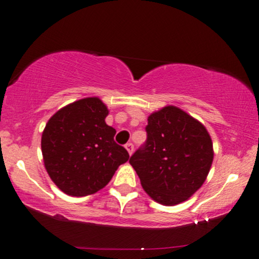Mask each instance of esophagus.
I'll return each instance as SVG.
<instances>
[{
	"label": "esophagus",
	"instance_id": "34e87169",
	"mask_svg": "<svg viewBox=\"0 0 259 259\" xmlns=\"http://www.w3.org/2000/svg\"><path fill=\"white\" fill-rule=\"evenodd\" d=\"M125 148L127 150V153H129V155H132L133 152H134V145H133V143H126Z\"/></svg>",
	"mask_w": 259,
	"mask_h": 259
}]
</instances>
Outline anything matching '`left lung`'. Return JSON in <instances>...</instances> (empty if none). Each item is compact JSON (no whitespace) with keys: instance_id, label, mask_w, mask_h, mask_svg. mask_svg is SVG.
Instances as JSON below:
<instances>
[{"instance_id":"1","label":"left lung","mask_w":259,"mask_h":259,"mask_svg":"<svg viewBox=\"0 0 259 259\" xmlns=\"http://www.w3.org/2000/svg\"><path fill=\"white\" fill-rule=\"evenodd\" d=\"M147 141L129 162L145 191L160 204L176 205L191 197L210 171L214 150L201 122L176 106L148 117Z\"/></svg>"}]
</instances>
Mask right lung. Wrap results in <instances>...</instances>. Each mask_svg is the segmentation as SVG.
<instances>
[{
  "label": "right lung",
  "instance_id": "1",
  "mask_svg": "<svg viewBox=\"0 0 259 259\" xmlns=\"http://www.w3.org/2000/svg\"><path fill=\"white\" fill-rule=\"evenodd\" d=\"M109 110L99 98H84L62 107L41 135L45 168L64 194L87 196L109 184L129 153L114 142L105 123Z\"/></svg>",
  "mask_w": 259,
  "mask_h": 259
}]
</instances>
